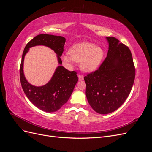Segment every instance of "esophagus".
Segmentation results:
<instances>
[{
  "label": "esophagus",
  "mask_w": 152,
  "mask_h": 152,
  "mask_svg": "<svg viewBox=\"0 0 152 152\" xmlns=\"http://www.w3.org/2000/svg\"><path fill=\"white\" fill-rule=\"evenodd\" d=\"M78 77H79V80H83L84 79V77L83 76H82V75H78Z\"/></svg>",
  "instance_id": "1"
}]
</instances>
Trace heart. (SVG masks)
<instances>
[{"label": "heart", "mask_w": 152, "mask_h": 152, "mask_svg": "<svg viewBox=\"0 0 152 152\" xmlns=\"http://www.w3.org/2000/svg\"><path fill=\"white\" fill-rule=\"evenodd\" d=\"M68 54L70 56H63L64 61L80 63V68L82 71L91 72L99 66L104 56V50L93 43L84 42L73 45L69 49Z\"/></svg>", "instance_id": "heart-1"}]
</instances>
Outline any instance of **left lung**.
Here are the masks:
<instances>
[{
  "label": "left lung",
  "instance_id": "1",
  "mask_svg": "<svg viewBox=\"0 0 152 152\" xmlns=\"http://www.w3.org/2000/svg\"><path fill=\"white\" fill-rule=\"evenodd\" d=\"M107 39V58L97 70L84 77L87 101L100 114L112 113L121 107L129 95L135 78L130 49L113 37Z\"/></svg>",
  "mask_w": 152,
  "mask_h": 152
}]
</instances>
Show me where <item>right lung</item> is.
I'll return each instance as SVG.
<instances>
[{
	"label": "right lung",
	"mask_w": 152,
	"mask_h": 152,
	"mask_svg": "<svg viewBox=\"0 0 152 152\" xmlns=\"http://www.w3.org/2000/svg\"><path fill=\"white\" fill-rule=\"evenodd\" d=\"M65 41V38L61 36L40 34L26 44L23 53L20 69L23 90L26 97L37 108L45 112H56L65 104L79 80L75 71H69L61 65L62 61L60 57ZM36 45H45L53 49L57 54L58 63L61 65L56 69L52 79L45 85L40 87L30 85L26 80L23 73L25 54L30 47Z\"/></svg>",
	"instance_id": "right-lung-1"
}]
</instances>
